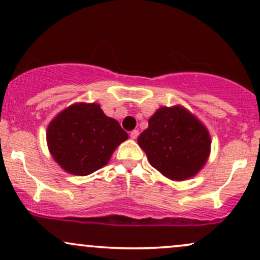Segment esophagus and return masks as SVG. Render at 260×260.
I'll use <instances>...</instances> for the list:
<instances>
[{
    "label": "esophagus",
    "instance_id": "34e87169",
    "mask_svg": "<svg viewBox=\"0 0 260 260\" xmlns=\"http://www.w3.org/2000/svg\"><path fill=\"white\" fill-rule=\"evenodd\" d=\"M138 136H139V132L137 129H134V131H132V132H131V134H129V137L132 139H137L138 138Z\"/></svg>",
    "mask_w": 260,
    "mask_h": 260
}]
</instances>
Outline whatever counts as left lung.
Returning <instances> with one entry per match:
<instances>
[{
    "mask_svg": "<svg viewBox=\"0 0 260 260\" xmlns=\"http://www.w3.org/2000/svg\"><path fill=\"white\" fill-rule=\"evenodd\" d=\"M138 144L151 166L175 181L194 176L210 153L207 128L182 106L160 107L149 118Z\"/></svg>",
    "mask_w": 260,
    "mask_h": 260,
    "instance_id": "left-lung-1",
    "label": "left lung"
}]
</instances>
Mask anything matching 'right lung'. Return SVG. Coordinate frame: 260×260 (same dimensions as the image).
Listing matches in <instances>:
<instances>
[{"label": "right lung", "instance_id": "obj_1", "mask_svg": "<svg viewBox=\"0 0 260 260\" xmlns=\"http://www.w3.org/2000/svg\"><path fill=\"white\" fill-rule=\"evenodd\" d=\"M128 138L120 123L98 104H76L62 111L47 128L53 159L67 172L90 175L105 166L116 148Z\"/></svg>", "mask_w": 260, "mask_h": 260}]
</instances>
